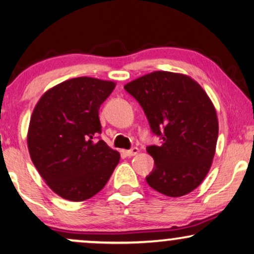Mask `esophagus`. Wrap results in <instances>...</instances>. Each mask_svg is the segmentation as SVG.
<instances>
[{"label": "esophagus", "mask_w": 254, "mask_h": 254, "mask_svg": "<svg viewBox=\"0 0 254 254\" xmlns=\"http://www.w3.org/2000/svg\"><path fill=\"white\" fill-rule=\"evenodd\" d=\"M137 153H139V148H137V147H133V148L128 149V151L125 152V154H126L127 156H134V155H136Z\"/></svg>", "instance_id": "1"}]
</instances>
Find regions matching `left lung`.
I'll return each instance as SVG.
<instances>
[{
    "label": "left lung",
    "instance_id": "1",
    "mask_svg": "<svg viewBox=\"0 0 254 254\" xmlns=\"http://www.w3.org/2000/svg\"><path fill=\"white\" fill-rule=\"evenodd\" d=\"M124 88L161 140L160 146H147L155 164L147 184L173 198L192 192L208 173L218 140L217 113L207 94L190 76L171 71H153Z\"/></svg>",
    "mask_w": 254,
    "mask_h": 254
}]
</instances>
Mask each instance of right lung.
<instances>
[{
  "label": "right lung",
  "mask_w": 254,
  "mask_h": 254,
  "mask_svg": "<svg viewBox=\"0 0 254 254\" xmlns=\"http://www.w3.org/2000/svg\"><path fill=\"white\" fill-rule=\"evenodd\" d=\"M115 83L75 77L46 92L34 108L28 148L36 170L54 192L70 201L99 193L117 167L120 154L96 140L99 109Z\"/></svg>",
  "instance_id": "obj_1"
}]
</instances>
